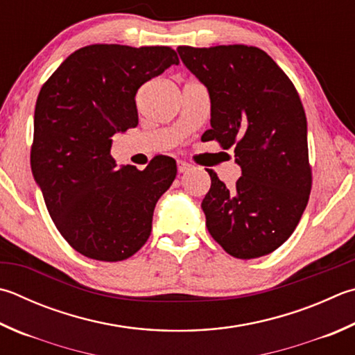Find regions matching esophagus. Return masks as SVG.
<instances>
[{
    "label": "esophagus",
    "mask_w": 355,
    "mask_h": 355,
    "mask_svg": "<svg viewBox=\"0 0 355 355\" xmlns=\"http://www.w3.org/2000/svg\"><path fill=\"white\" fill-rule=\"evenodd\" d=\"M191 164L189 163H186V161H182V159H178L177 161V169H178V172L180 173H183V172H188L189 169H191Z\"/></svg>",
    "instance_id": "esophagus-1"
}]
</instances>
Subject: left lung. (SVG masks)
<instances>
[{"label": "left lung", "instance_id": "obj_1", "mask_svg": "<svg viewBox=\"0 0 355 355\" xmlns=\"http://www.w3.org/2000/svg\"><path fill=\"white\" fill-rule=\"evenodd\" d=\"M211 99L203 141L234 147L242 177L227 188L216 172L202 202L206 228L228 254L254 259L284 243L311 194L307 121L293 83L259 48H177Z\"/></svg>", "mask_w": 355, "mask_h": 355}]
</instances>
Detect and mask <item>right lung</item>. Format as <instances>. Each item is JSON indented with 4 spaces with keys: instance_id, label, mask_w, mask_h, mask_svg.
I'll use <instances>...</instances> for the list:
<instances>
[{
    "instance_id": "add662e5",
    "label": "right lung",
    "mask_w": 355,
    "mask_h": 355,
    "mask_svg": "<svg viewBox=\"0 0 355 355\" xmlns=\"http://www.w3.org/2000/svg\"><path fill=\"white\" fill-rule=\"evenodd\" d=\"M167 46L92 44L71 54L38 94L32 175L57 230L80 254L116 262L147 242L153 209L177 163L116 167L112 137L138 125L139 87L178 65Z\"/></svg>"
}]
</instances>
